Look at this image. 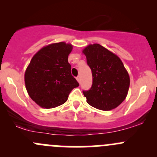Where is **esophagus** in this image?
Listing matches in <instances>:
<instances>
[{"label": "esophagus", "instance_id": "1", "mask_svg": "<svg viewBox=\"0 0 157 157\" xmlns=\"http://www.w3.org/2000/svg\"><path fill=\"white\" fill-rule=\"evenodd\" d=\"M77 80L79 83H80V76H78V77H77Z\"/></svg>", "mask_w": 157, "mask_h": 157}]
</instances>
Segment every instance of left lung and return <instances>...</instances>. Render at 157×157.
I'll return each instance as SVG.
<instances>
[{"label":"left lung","mask_w":157,"mask_h":157,"mask_svg":"<svg viewBox=\"0 0 157 157\" xmlns=\"http://www.w3.org/2000/svg\"><path fill=\"white\" fill-rule=\"evenodd\" d=\"M93 74V85L83 91L89 105L103 111L118 107L127 96L130 77L119 57L99 44L83 51Z\"/></svg>","instance_id":"left-lung-1"}]
</instances>
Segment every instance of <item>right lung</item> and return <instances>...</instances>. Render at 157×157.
<instances>
[{
    "label": "right lung",
    "instance_id": "1",
    "mask_svg": "<svg viewBox=\"0 0 157 157\" xmlns=\"http://www.w3.org/2000/svg\"><path fill=\"white\" fill-rule=\"evenodd\" d=\"M73 49L70 43L49 44L36 52L25 71L26 89L32 99L44 109L64 104L69 93L79 86L71 75L68 55Z\"/></svg>",
    "mask_w": 157,
    "mask_h": 157
}]
</instances>
